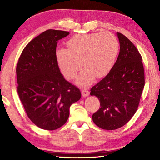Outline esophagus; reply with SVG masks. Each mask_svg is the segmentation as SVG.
<instances>
[{"mask_svg": "<svg viewBox=\"0 0 160 160\" xmlns=\"http://www.w3.org/2000/svg\"><path fill=\"white\" fill-rule=\"evenodd\" d=\"M82 97H88L89 94H90V92H89L88 90H82Z\"/></svg>", "mask_w": 160, "mask_h": 160, "instance_id": "34e87169", "label": "esophagus"}]
</instances>
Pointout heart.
<instances>
[{
	"mask_svg": "<svg viewBox=\"0 0 160 160\" xmlns=\"http://www.w3.org/2000/svg\"><path fill=\"white\" fill-rule=\"evenodd\" d=\"M67 45L68 48L56 51V60L62 73L68 80L76 77L82 63L85 69L76 80L81 87L90 85L94 76H105L114 65L118 51L117 39L109 32L75 35Z\"/></svg>",
	"mask_w": 160,
	"mask_h": 160,
	"instance_id": "obj_1",
	"label": "heart"
}]
</instances>
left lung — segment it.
I'll return each mask as SVG.
<instances>
[{"label":"left lung","mask_w":160,"mask_h":160,"mask_svg":"<svg viewBox=\"0 0 160 160\" xmlns=\"http://www.w3.org/2000/svg\"><path fill=\"white\" fill-rule=\"evenodd\" d=\"M116 34L120 44L117 60L107 76L90 90V95L99 99L101 107L93 113V122L104 130L119 128L131 120L145 86L139 51L123 34Z\"/></svg>","instance_id":"1"}]
</instances>
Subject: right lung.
<instances>
[{"instance_id": "add662e5", "label": "right lung", "mask_w": 160, "mask_h": 160, "mask_svg": "<svg viewBox=\"0 0 160 160\" xmlns=\"http://www.w3.org/2000/svg\"><path fill=\"white\" fill-rule=\"evenodd\" d=\"M68 32L48 29L24 48L16 67L18 93L29 118L53 131L69 117L70 107L80 99L79 89L61 73L56 57L58 40Z\"/></svg>"}]
</instances>
